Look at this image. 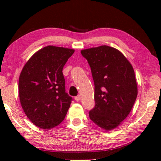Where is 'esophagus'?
<instances>
[{"mask_svg": "<svg viewBox=\"0 0 161 161\" xmlns=\"http://www.w3.org/2000/svg\"><path fill=\"white\" fill-rule=\"evenodd\" d=\"M80 98H81V97H80V95L79 94V95H77V97H75V100H76V101H77V102H79V101L80 100Z\"/></svg>", "mask_w": 161, "mask_h": 161, "instance_id": "34e87169", "label": "esophagus"}]
</instances>
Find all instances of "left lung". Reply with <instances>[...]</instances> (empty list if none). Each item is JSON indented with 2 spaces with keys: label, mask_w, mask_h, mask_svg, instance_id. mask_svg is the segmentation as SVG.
<instances>
[{
  "label": "left lung",
  "mask_w": 161,
  "mask_h": 161,
  "mask_svg": "<svg viewBox=\"0 0 161 161\" xmlns=\"http://www.w3.org/2000/svg\"><path fill=\"white\" fill-rule=\"evenodd\" d=\"M91 68L95 106L89 118L106 130L115 129L131 111L138 94L134 70L121 52L107 45L81 51Z\"/></svg>",
  "instance_id": "1"
}]
</instances>
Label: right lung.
I'll use <instances>...</instances> for the list:
<instances>
[{"label": "right lung", "mask_w": 161, "mask_h": 161, "mask_svg": "<svg viewBox=\"0 0 161 161\" xmlns=\"http://www.w3.org/2000/svg\"><path fill=\"white\" fill-rule=\"evenodd\" d=\"M73 49L49 45L35 53L19 77V97L24 112L32 124L52 129L62 123L72 97L65 92L62 69Z\"/></svg>", "instance_id": "obj_1"}]
</instances>
